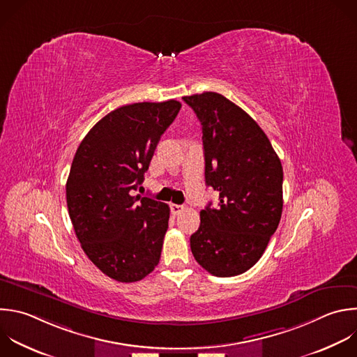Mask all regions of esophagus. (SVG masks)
Listing matches in <instances>:
<instances>
[{
	"mask_svg": "<svg viewBox=\"0 0 357 357\" xmlns=\"http://www.w3.org/2000/svg\"><path fill=\"white\" fill-rule=\"evenodd\" d=\"M183 206L182 204H171V213L174 214V215H178V214H181L182 211H183Z\"/></svg>",
	"mask_w": 357,
	"mask_h": 357,
	"instance_id": "34e87169",
	"label": "esophagus"
}]
</instances>
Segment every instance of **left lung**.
I'll return each instance as SVG.
<instances>
[{
  "label": "left lung",
  "mask_w": 357,
  "mask_h": 357,
  "mask_svg": "<svg viewBox=\"0 0 357 357\" xmlns=\"http://www.w3.org/2000/svg\"><path fill=\"white\" fill-rule=\"evenodd\" d=\"M203 133L206 185L220 193L200 211L190 236L197 264L218 278L251 269L264 255L283 210V168L254 119L217 92L183 96Z\"/></svg>",
  "instance_id": "left-lung-1"
}]
</instances>
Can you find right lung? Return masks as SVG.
<instances>
[{
  "mask_svg": "<svg viewBox=\"0 0 357 357\" xmlns=\"http://www.w3.org/2000/svg\"><path fill=\"white\" fill-rule=\"evenodd\" d=\"M181 102L121 106L88 132L66 185L68 214L91 262L123 283L144 279L160 262L169 207L133 196Z\"/></svg>",
  "mask_w": 357,
  "mask_h": 357,
  "instance_id": "obj_1",
  "label": "right lung"
}]
</instances>
